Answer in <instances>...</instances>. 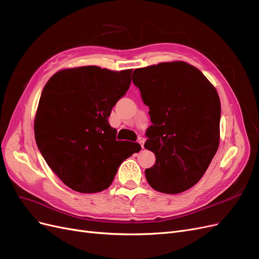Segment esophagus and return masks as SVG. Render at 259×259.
Returning <instances> with one entry per match:
<instances>
[{"instance_id":"esophagus-1","label":"esophagus","mask_w":259,"mask_h":259,"mask_svg":"<svg viewBox=\"0 0 259 259\" xmlns=\"http://www.w3.org/2000/svg\"><path fill=\"white\" fill-rule=\"evenodd\" d=\"M138 143L142 145V147L144 148V145H145V138L144 137H139L138 138Z\"/></svg>"}]
</instances>
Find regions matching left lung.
<instances>
[{
    "mask_svg": "<svg viewBox=\"0 0 259 259\" xmlns=\"http://www.w3.org/2000/svg\"><path fill=\"white\" fill-rule=\"evenodd\" d=\"M133 74L152 123L145 148L154 153L155 163L145 170L147 182L163 193L186 191L204 175L219 146L218 94L199 69L184 61Z\"/></svg>",
    "mask_w": 259,
    "mask_h": 259,
    "instance_id": "obj_1",
    "label": "left lung"
}]
</instances>
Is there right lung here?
Masks as SVG:
<instances>
[{
  "instance_id": "1",
  "label": "right lung",
  "mask_w": 259,
  "mask_h": 259,
  "mask_svg": "<svg viewBox=\"0 0 259 259\" xmlns=\"http://www.w3.org/2000/svg\"><path fill=\"white\" fill-rule=\"evenodd\" d=\"M132 70L95 66L61 70L44 86L34 120L38 150L69 188L82 193L111 185L138 143L116 139L108 117L130 89Z\"/></svg>"
}]
</instances>
